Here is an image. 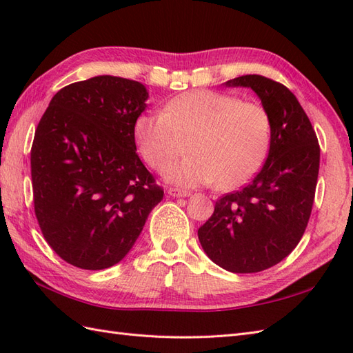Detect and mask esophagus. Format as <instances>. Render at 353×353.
Instances as JSON below:
<instances>
[{
	"mask_svg": "<svg viewBox=\"0 0 353 353\" xmlns=\"http://www.w3.org/2000/svg\"><path fill=\"white\" fill-rule=\"evenodd\" d=\"M167 194H168L170 196H188V195H190V192H188V191H185V190H177V188H168Z\"/></svg>",
	"mask_w": 353,
	"mask_h": 353,
	"instance_id": "obj_1",
	"label": "esophagus"
}]
</instances>
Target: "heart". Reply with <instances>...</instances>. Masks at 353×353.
Wrapping results in <instances>:
<instances>
[{
	"label": "heart",
	"instance_id": "heart-1",
	"mask_svg": "<svg viewBox=\"0 0 353 353\" xmlns=\"http://www.w3.org/2000/svg\"><path fill=\"white\" fill-rule=\"evenodd\" d=\"M138 150L153 170H163L186 148L192 154L165 170L182 186L215 182L221 191L245 185L257 173L272 141V120L259 102L216 92H191L171 99L162 114L135 121Z\"/></svg>",
	"mask_w": 353,
	"mask_h": 353
}]
</instances>
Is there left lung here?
<instances>
[{"label": "left lung", "instance_id": "1", "mask_svg": "<svg viewBox=\"0 0 353 353\" xmlns=\"http://www.w3.org/2000/svg\"><path fill=\"white\" fill-rule=\"evenodd\" d=\"M227 85L250 87L272 120V141L260 173L241 191L215 203L199 228L209 259L228 272L252 274L280 263L296 248L313 209L321 147L311 121L290 90L261 75Z\"/></svg>", "mask_w": 353, "mask_h": 353}]
</instances>
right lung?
<instances>
[{
	"label": "right lung",
	"mask_w": 353,
	"mask_h": 353,
	"mask_svg": "<svg viewBox=\"0 0 353 353\" xmlns=\"http://www.w3.org/2000/svg\"><path fill=\"white\" fill-rule=\"evenodd\" d=\"M147 97L138 81L94 77L63 87L39 121L31 145L34 214L49 247L69 265L119 263L162 200L135 152Z\"/></svg>",
	"instance_id": "obj_1"
}]
</instances>
